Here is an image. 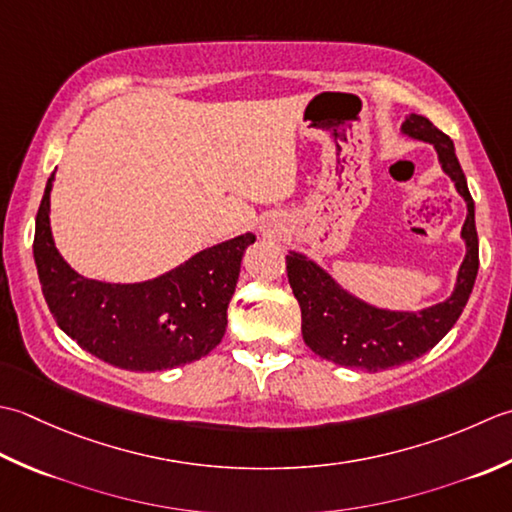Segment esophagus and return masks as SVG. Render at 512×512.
Segmentation results:
<instances>
[{
  "mask_svg": "<svg viewBox=\"0 0 512 512\" xmlns=\"http://www.w3.org/2000/svg\"><path fill=\"white\" fill-rule=\"evenodd\" d=\"M278 232H280V225H278V223H274V221L263 225V234H265V236H276Z\"/></svg>",
  "mask_w": 512,
  "mask_h": 512,
  "instance_id": "obj_1",
  "label": "esophagus"
}]
</instances>
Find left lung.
Wrapping results in <instances>:
<instances>
[{
    "label": "left lung",
    "instance_id": "obj_1",
    "mask_svg": "<svg viewBox=\"0 0 512 512\" xmlns=\"http://www.w3.org/2000/svg\"><path fill=\"white\" fill-rule=\"evenodd\" d=\"M400 132L409 139L433 145L442 172L453 181L457 194L466 203V221L460 234L466 254L457 269L451 296L415 311L375 307L344 289L316 260L294 249L287 254V278L302 314V340L320 358L369 373L400 367L433 349L462 316L479 267L475 203L455 156L453 141L415 112L406 114Z\"/></svg>",
    "mask_w": 512,
    "mask_h": 512
}]
</instances>
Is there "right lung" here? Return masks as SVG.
Masks as SVG:
<instances>
[{
    "label": "right lung",
    "instance_id": "right-lung-1",
    "mask_svg": "<svg viewBox=\"0 0 512 512\" xmlns=\"http://www.w3.org/2000/svg\"><path fill=\"white\" fill-rule=\"evenodd\" d=\"M41 198L33 256L59 329L92 356L125 371H165L201 360L227 329V305L252 232L229 238L143 283H103L72 269L50 229V192Z\"/></svg>",
    "mask_w": 512,
    "mask_h": 512
}]
</instances>
